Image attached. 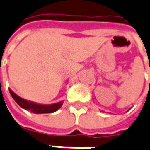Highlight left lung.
<instances>
[{
    "mask_svg": "<svg viewBox=\"0 0 150 150\" xmlns=\"http://www.w3.org/2000/svg\"><path fill=\"white\" fill-rule=\"evenodd\" d=\"M128 111H129V110H128Z\"/></svg>",
    "mask_w": 150,
    "mask_h": 150,
    "instance_id": "8db88e82",
    "label": "left lung"
}]
</instances>
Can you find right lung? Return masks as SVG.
<instances>
[{
	"label": "right lung",
	"mask_w": 150,
	"mask_h": 150,
	"mask_svg": "<svg viewBox=\"0 0 150 150\" xmlns=\"http://www.w3.org/2000/svg\"><path fill=\"white\" fill-rule=\"evenodd\" d=\"M9 91H10V94H11V97L14 99V100L16 101L22 109L30 111L34 114L54 113L55 111L58 110L63 105V101H59V102H57V103L50 104V105L39 104V103H35V102H33V101L25 100L23 98L17 96L16 93H14L11 89H9Z\"/></svg>",
	"instance_id": "obj_1"
}]
</instances>
